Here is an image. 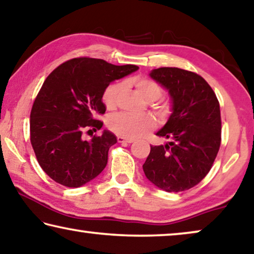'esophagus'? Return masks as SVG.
Segmentation results:
<instances>
[{
    "label": "esophagus",
    "mask_w": 254,
    "mask_h": 254,
    "mask_svg": "<svg viewBox=\"0 0 254 254\" xmlns=\"http://www.w3.org/2000/svg\"><path fill=\"white\" fill-rule=\"evenodd\" d=\"M117 141L124 142V143H132V142H133V139H128V138H124V137H117Z\"/></svg>",
    "instance_id": "esophagus-1"
}]
</instances>
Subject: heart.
I'll return each instance as SVG.
<instances>
[{
	"mask_svg": "<svg viewBox=\"0 0 254 254\" xmlns=\"http://www.w3.org/2000/svg\"><path fill=\"white\" fill-rule=\"evenodd\" d=\"M133 85L138 93L147 101H155L160 99L163 93L162 86L155 82L154 79L147 77H138L133 79ZM123 83H114L109 85L105 90L103 101L108 109L116 107L121 94L123 92ZM157 113L160 115H165L168 113V107L165 105H161L157 107ZM156 127V121L151 115L133 116L126 113H119V114L112 115L108 119V127L117 135L124 138H139L142 137L154 130Z\"/></svg>",
	"mask_w": 254,
	"mask_h": 254,
	"instance_id": "heart-1",
	"label": "heart"
}]
</instances>
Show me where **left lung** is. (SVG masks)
<instances>
[{"label": "left lung", "mask_w": 254, "mask_h": 254, "mask_svg": "<svg viewBox=\"0 0 254 254\" xmlns=\"http://www.w3.org/2000/svg\"><path fill=\"white\" fill-rule=\"evenodd\" d=\"M149 76L169 92L171 114L156 132L169 141L150 146L143 172L165 191L187 190L209 173L217 157L221 142L220 106L205 79L192 71L161 67Z\"/></svg>", "instance_id": "8db88e82"}]
</instances>
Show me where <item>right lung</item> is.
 I'll use <instances>...</instances> for the list:
<instances>
[{
  "label": "right lung",
  "instance_id": "add662e5",
  "mask_svg": "<svg viewBox=\"0 0 254 254\" xmlns=\"http://www.w3.org/2000/svg\"><path fill=\"white\" fill-rule=\"evenodd\" d=\"M138 68L83 57L62 64L47 77L30 112V142L52 180L77 188L103 172L115 134L104 130L90 140L82 134L103 127L94 117L106 112L103 96L109 83Z\"/></svg>",
  "mask_w": 254,
  "mask_h": 254
}]
</instances>
